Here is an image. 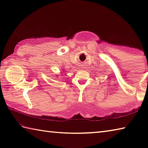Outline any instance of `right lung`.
<instances>
[{
    "instance_id": "right-lung-1",
    "label": "right lung",
    "mask_w": 148,
    "mask_h": 148,
    "mask_svg": "<svg viewBox=\"0 0 148 148\" xmlns=\"http://www.w3.org/2000/svg\"><path fill=\"white\" fill-rule=\"evenodd\" d=\"M62 71H63V72H60V75H62V74H63V73H64V71H64V70H62ZM57 76H58V75H56V77H57Z\"/></svg>"
}]
</instances>
